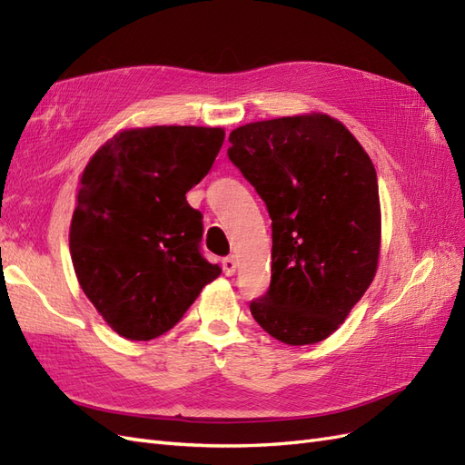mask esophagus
<instances>
[{
	"label": "esophagus",
	"mask_w": 465,
	"mask_h": 465,
	"mask_svg": "<svg viewBox=\"0 0 465 465\" xmlns=\"http://www.w3.org/2000/svg\"><path fill=\"white\" fill-rule=\"evenodd\" d=\"M223 272H224V275H234V272H236V260L232 256L223 260Z\"/></svg>",
	"instance_id": "obj_1"
}]
</instances>
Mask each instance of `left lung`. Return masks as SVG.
Segmentation results:
<instances>
[{
    "label": "left lung",
    "mask_w": 465,
    "mask_h": 465,
    "mask_svg": "<svg viewBox=\"0 0 465 465\" xmlns=\"http://www.w3.org/2000/svg\"><path fill=\"white\" fill-rule=\"evenodd\" d=\"M229 157L272 217V285L250 312L275 340L314 345L341 326L378 270V180L367 151L322 112L241 125Z\"/></svg>",
    "instance_id": "left-lung-1"
}]
</instances>
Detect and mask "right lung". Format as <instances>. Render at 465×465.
Listing matches in <instances>:
<instances>
[{
	"label": "right lung",
	"mask_w": 465,
	"mask_h": 465,
	"mask_svg": "<svg viewBox=\"0 0 465 465\" xmlns=\"http://www.w3.org/2000/svg\"><path fill=\"white\" fill-rule=\"evenodd\" d=\"M223 142V128H128L83 168L69 252L83 292L125 340L166 333L221 275L200 254L202 213L186 193L211 171Z\"/></svg>",
	"instance_id": "right-lung-1"
}]
</instances>
